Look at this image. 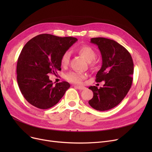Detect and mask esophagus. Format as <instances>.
Returning <instances> with one entry per match:
<instances>
[{
	"label": "esophagus",
	"mask_w": 152,
	"mask_h": 152,
	"mask_svg": "<svg viewBox=\"0 0 152 152\" xmlns=\"http://www.w3.org/2000/svg\"><path fill=\"white\" fill-rule=\"evenodd\" d=\"M74 87H76V88L78 89L79 90H84V89H86V87H85L80 86H76V85H75V86H74Z\"/></svg>",
	"instance_id": "esophagus-1"
}]
</instances>
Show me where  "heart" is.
I'll return each mask as SVG.
<instances>
[{"instance_id": "heart-1", "label": "heart", "mask_w": 152, "mask_h": 152, "mask_svg": "<svg viewBox=\"0 0 152 152\" xmlns=\"http://www.w3.org/2000/svg\"><path fill=\"white\" fill-rule=\"evenodd\" d=\"M78 53L81 55L87 62H92L95 59L96 53L92 47L84 45L79 47L77 49ZM71 53L69 51H66L63 53L61 57L60 63L63 66H66L69 62ZM65 79L68 82L75 84H81L83 79L86 77L84 73L78 71H70L65 75Z\"/></svg>"}]
</instances>
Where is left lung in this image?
<instances>
[{
  "instance_id": "1",
  "label": "left lung",
  "mask_w": 152,
  "mask_h": 152,
  "mask_svg": "<svg viewBox=\"0 0 152 152\" xmlns=\"http://www.w3.org/2000/svg\"><path fill=\"white\" fill-rule=\"evenodd\" d=\"M102 55V65L96 75V82L105 81L103 87L91 86L94 94L89 104L95 110L106 111L117 106L129 92L132 83L134 63L130 53L113 40L94 37Z\"/></svg>"
}]
</instances>
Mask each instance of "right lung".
Segmentation results:
<instances>
[{
  "label": "right lung",
  "mask_w": 152,
  "mask_h": 152,
  "mask_svg": "<svg viewBox=\"0 0 152 152\" xmlns=\"http://www.w3.org/2000/svg\"><path fill=\"white\" fill-rule=\"evenodd\" d=\"M77 41L73 37L42 34L32 38L23 47L17 62V81L30 104L40 109L50 108L69 88L66 81L54 86L48 75H56L61 70V55Z\"/></svg>",
  "instance_id": "add662e5"
}]
</instances>
